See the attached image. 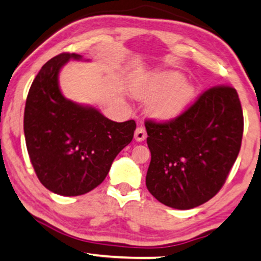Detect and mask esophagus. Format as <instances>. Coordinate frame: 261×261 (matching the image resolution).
Wrapping results in <instances>:
<instances>
[{
  "label": "esophagus",
  "mask_w": 261,
  "mask_h": 261,
  "mask_svg": "<svg viewBox=\"0 0 261 261\" xmlns=\"http://www.w3.org/2000/svg\"><path fill=\"white\" fill-rule=\"evenodd\" d=\"M147 137V133H146V128L144 127H137L136 131H135V140L138 141V142H142L144 140V138Z\"/></svg>",
  "instance_id": "obj_1"
}]
</instances>
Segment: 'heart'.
<instances>
[{
    "label": "heart",
    "instance_id": "heart-1",
    "mask_svg": "<svg viewBox=\"0 0 261 261\" xmlns=\"http://www.w3.org/2000/svg\"><path fill=\"white\" fill-rule=\"evenodd\" d=\"M134 94L141 100H150L149 113L159 120H172L187 110L195 89L176 71L158 72L141 79Z\"/></svg>",
    "mask_w": 261,
    "mask_h": 261
}]
</instances>
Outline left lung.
Listing matches in <instances>:
<instances>
[{
  "mask_svg": "<svg viewBox=\"0 0 261 261\" xmlns=\"http://www.w3.org/2000/svg\"><path fill=\"white\" fill-rule=\"evenodd\" d=\"M151 160L146 184L158 201L190 210L212 199L239 155L243 113L229 85L207 89L179 117L146 120Z\"/></svg>",
  "mask_w": 261,
  "mask_h": 261,
  "instance_id": "8db88e82",
  "label": "left lung"
}]
</instances>
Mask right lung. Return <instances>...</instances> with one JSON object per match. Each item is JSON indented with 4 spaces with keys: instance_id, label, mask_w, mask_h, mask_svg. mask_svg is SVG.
I'll return each mask as SVG.
<instances>
[{
    "instance_id": "right-lung-1",
    "label": "right lung",
    "mask_w": 261,
    "mask_h": 261,
    "mask_svg": "<svg viewBox=\"0 0 261 261\" xmlns=\"http://www.w3.org/2000/svg\"><path fill=\"white\" fill-rule=\"evenodd\" d=\"M71 59L82 57L62 53L42 66L24 113L26 148L35 172L48 190L62 196L83 195L100 186L136 130L135 120L112 121L96 108L62 95L59 73Z\"/></svg>"
}]
</instances>
